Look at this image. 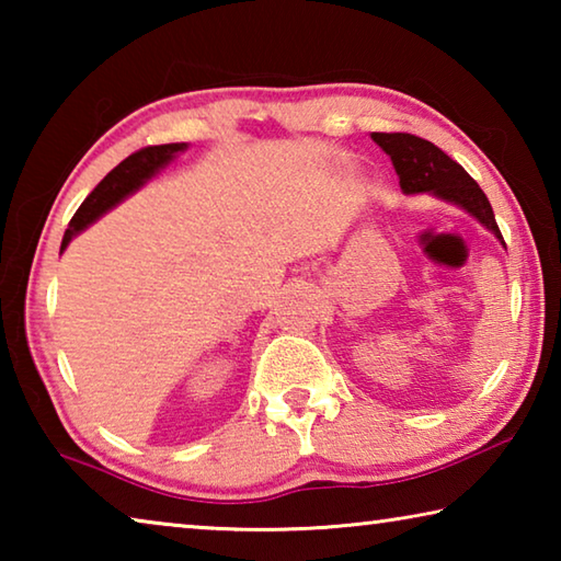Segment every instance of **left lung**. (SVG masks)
I'll return each mask as SVG.
<instances>
[{"label":"left lung","mask_w":561,"mask_h":561,"mask_svg":"<svg viewBox=\"0 0 561 561\" xmlns=\"http://www.w3.org/2000/svg\"><path fill=\"white\" fill-rule=\"evenodd\" d=\"M371 138L391 156L403 193H435L443 201L465 207L502 240L485 193L468 175V170L445 156L438 146L411 133H371Z\"/></svg>","instance_id":"obj_1"}]
</instances>
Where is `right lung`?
Here are the masks:
<instances>
[{"instance_id": "1", "label": "right lung", "mask_w": 561, "mask_h": 561, "mask_svg": "<svg viewBox=\"0 0 561 561\" xmlns=\"http://www.w3.org/2000/svg\"><path fill=\"white\" fill-rule=\"evenodd\" d=\"M185 144H165V146H148L140 148L136 153H130L126 160L111 170V173L101 180V183L91 190V195L81 203L79 210L71 217L69 230L64 234L61 250L69 244L76 232H81L83 227H89L96 217H101L113 205L121 203L123 197L130 195L133 190H138L146 180L156 173L158 168H163L168 160H173L175 153L185 150Z\"/></svg>"}]
</instances>
